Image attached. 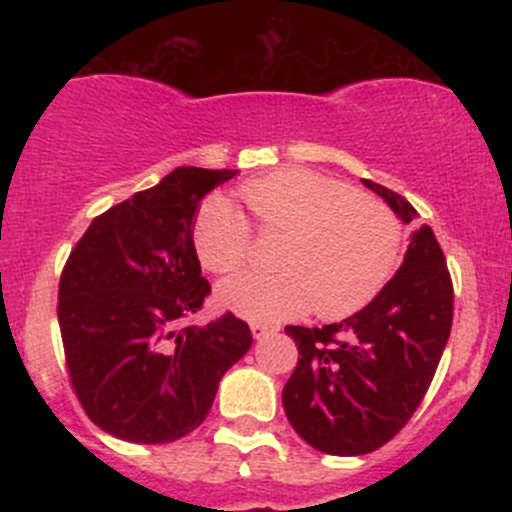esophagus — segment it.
Here are the masks:
<instances>
[{
	"label": "esophagus",
	"mask_w": 512,
	"mask_h": 512,
	"mask_svg": "<svg viewBox=\"0 0 512 512\" xmlns=\"http://www.w3.org/2000/svg\"><path fill=\"white\" fill-rule=\"evenodd\" d=\"M250 332H252V337H255V339H262V337H267V334H272L274 327L262 325V322H252Z\"/></svg>",
	"instance_id": "1"
}]
</instances>
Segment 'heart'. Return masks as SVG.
Wrapping results in <instances>:
<instances>
[{
  "mask_svg": "<svg viewBox=\"0 0 512 512\" xmlns=\"http://www.w3.org/2000/svg\"><path fill=\"white\" fill-rule=\"evenodd\" d=\"M240 199L262 233L281 236L279 272H245L219 286L226 308L255 322L315 313L346 317L368 305L390 281L402 248V226L380 199L330 175L281 168L240 185ZM199 262L231 274L250 262L255 233L223 197L202 204L192 223Z\"/></svg>",
  "mask_w": 512,
  "mask_h": 512,
  "instance_id": "obj_1",
  "label": "heart"
}]
</instances>
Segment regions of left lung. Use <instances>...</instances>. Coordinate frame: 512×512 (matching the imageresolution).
Returning <instances> with one entry per match:
<instances>
[{
	"mask_svg": "<svg viewBox=\"0 0 512 512\" xmlns=\"http://www.w3.org/2000/svg\"><path fill=\"white\" fill-rule=\"evenodd\" d=\"M366 182L404 223L419 211ZM452 279L431 226L411 238L404 264L356 315L325 327H286L298 363L281 402L293 431L327 455H366L407 426L448 344Z\"/></svg>",
	"mask_w": 512,
	"mask_h": 512,
	"instance_id": "left-lung-1",
	"label": "left lung"
}]
</instances>
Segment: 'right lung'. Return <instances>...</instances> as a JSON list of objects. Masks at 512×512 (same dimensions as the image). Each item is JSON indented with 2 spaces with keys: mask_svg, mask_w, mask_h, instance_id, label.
Returning a JSON list of instances; mask_svg holds the SVG:
<instances>
[{
  "mask_svg": "<svg viewBox=\"0 0 512 512\" xmlns=\"http://www.w3.org/2000/svg\"><path fill=\"white\" fill-rule=\"evenodd\" d=\"M233 175L175 168L96 216L64 262L57 320L69 385L110 436L158 445L192 433L250 349L248 322L233 313L190 322L211 293L192 221L199 199Z\"/></svg>",
  "mask_w": 512,
  "mask_h": 512,
  "instance_id": "obj_1",
  "label": "right lung"
}]
</instances>
